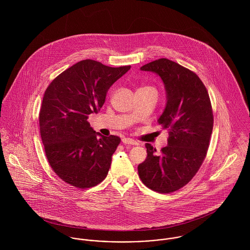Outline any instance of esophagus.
<instances>
[{"mask_svg":"<svg viewBox=\"0 0 250 250\" xmlns=\"http://www.w3.org/2000/svg\"><path fill=\"white\" fill-rule=\"evenodd\" d=\"M122 143L124 144H130V145H139V143H137L136 141H134L132 139H128V138L122 139Z\"/></svg>","mask_w":250,"mask_h":250,"instance_id":"obj_1","label":"esophagus"}]
</instances>
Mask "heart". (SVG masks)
I'll return each mask as SVG.
<instances>
[{"instance_id": "obj_1", "label": "heart", "mask_w": 250, "mask_h": 250, "mask_svg": "<svg viewBox=\"0 0 250 250\" xmlns=\"http://www.w3.org/2000/svg\"><path fill=\"white\" fill-rule=\"evenodd\" d=\"M142 88H150V89H153L152 87H149V86H145V87H142Z\"/></svg>"}]
</instances>
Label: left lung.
<instances>
[{
  "instance_id": "1",
  "label": "left lung",
  "mask_w": 250,
  "mask_h": 250,
  "mask_svg": "<svg viewBox=\"0 0 250 250\" xmlns=\"http://www.w3.org/2000/svg\"><path fill=\"white\" fill-rule=\"evenodd\" d=\"M162 79L167 104L158 119L169 131L167 146L161 154L146 143L147 157L138 171L149 188L169 193L187 185L201 167L209 147L214 117L208 91L199 77L167 59L141 67Z\"/></svg>"
}]
</instances>
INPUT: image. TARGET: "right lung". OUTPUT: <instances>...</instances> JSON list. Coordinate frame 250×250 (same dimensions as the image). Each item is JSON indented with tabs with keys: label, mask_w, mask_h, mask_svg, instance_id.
Listing matches in <instances>:
<instances>
[{
	"label": "right lung",
	"mask_w": 250,
	"mask_h": 250,
	"mask_svg": "<svg viewBox=\"0 0 250 250\" xmlns=\"http://www.w3.org/2000/svg\"><path fill=\"white\" fill-rule=\"evenodd\" d=\"M130 68L81 61L44 93L39 126L45 154L56 174L73 187L91 188L107 177L120 138L96 133L87 118L100 110L109 87Z\"/></svg>",
	"instance_id": "1"
}]
</instances>
